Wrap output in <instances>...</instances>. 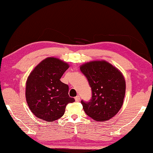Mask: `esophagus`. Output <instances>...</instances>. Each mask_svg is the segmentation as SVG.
<instances>
[{"label": "esophagus", "mask_w": 153, "mask_h": 153, "mask_svg": "<svg viewBox=\"0 0 153 153\" xmlns=\"http://www.w3.org/2000/svg\"><path fill=\"white\" fill-rule=\"evenodd\" d=\"M75 100H76V102H79L80 101V97L79 96H76V97H75Z\"/></svg>", "instance_id": "obj_1"}]
</instances>
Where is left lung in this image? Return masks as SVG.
<instances>
[{
  "mask_svg": "<svg viewBox=\"0 0 153 153\" xmlns=\"http://www.w3.org/2000/svg\"><path fill=\"white\" fill-rule=\"evenodd\" d=\"M92 89L89 102L81 101L85 114L96 121L108 120L122 107L126 83L122 72L106 60H93L81 65Z\"/></svg>",
  "mask_w": 153,
  "mask_h": 153,
  "instance_id": "obj_1",
  "label": "left lung"
}]
</instances>
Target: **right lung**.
Segmentation results:
<instances>
[{
    "instance_id": "add662e5",
    "label": "right lung",
    "mask_w": 153,
    "mask_h": 153,
    "mask_svg": "<svg viewBox=\"0 0 153 153\" xmlns=\"http://www.w3.org/2000/svg\"><path fill=\"white\" fill-rule=\"evenodd\" d=\"M69 67L59 58L48 57L30 73L26 83V99L37 118L53 122L63 116L69 103L75 101L68 95V85L60 80Z\"/></svg>"
}]
</instances>
